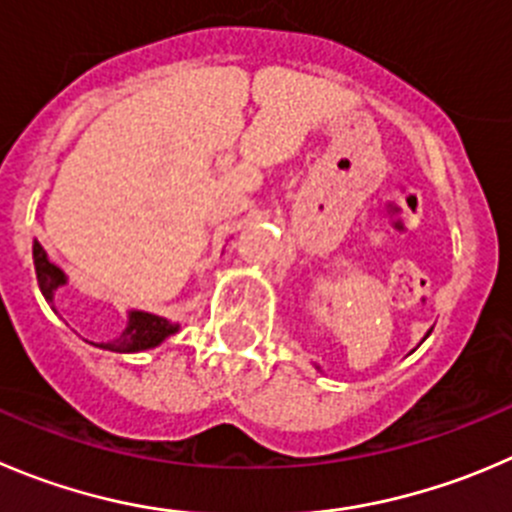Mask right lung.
<instances>
[{"mask_svg":"<svg viewBox=\"0 0 512 512\" xmlns=\"http://www.w3.org/2000/svg\"><path fill=\"white\" fill-rule=\"evenodd\" d=\"M32 256L34 271H37V284H40V291L47 299V304H52V294H55L57 286L65 284V274L55 264H50L45 248L37 241L32 246ZM175 332H178V324H170L163 316L145 314V311H130L128 329L123 332V337L115 339V342L100 344V347L110 349V352H143V349L158 347L165 337H170Z\"/></svg>","mask_w":512,"mask_h":512,"instance_id":"add662e5","label":"right lung"}]
</instances>
